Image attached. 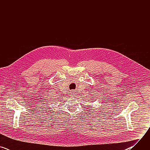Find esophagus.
<instances>
[{"instance_id":"1","label":"esophagus","mask_w":150,"mask_h":150,"mask_svg":"<svg viewBox=\"0 0 150 150\" xmlns=\"http://www.w3.org/2000/svg\"><path fill=\"white\" fill-rule=\"evenodd\" d=\"M71 96H75L76 95L75 91L74 90H72L71 92Z\"/></svg>"}]
</instances>
